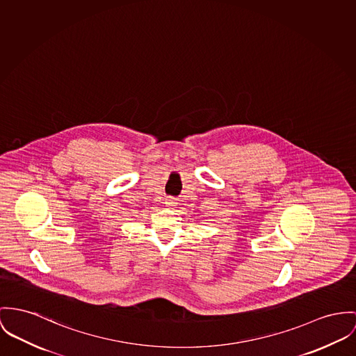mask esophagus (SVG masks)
I'll return each mask as SVG.
<instances>
[{
    "label": "esophagus",
    "mask_w": 356,
    "mask_h": 356,
    "mask_svg": "<svg viewBox=\"0 0 356 356\" xmlns=\"http://www.w3.org/2000/svg\"><path fill=\"white\" fill-rule=\"evenodd\" d=\"M165 204H166L168 207H175V206L177 204V202H176V199H175V197L169 196V197H166V199H165Z\"/></svg>",
    "instance_id": "esophagus-1"
}]
</instances>
